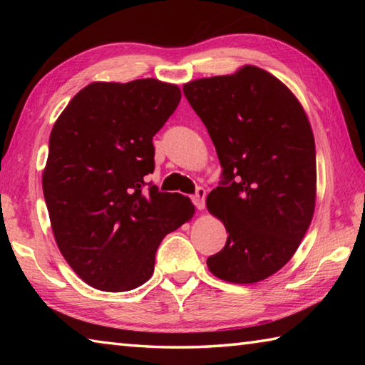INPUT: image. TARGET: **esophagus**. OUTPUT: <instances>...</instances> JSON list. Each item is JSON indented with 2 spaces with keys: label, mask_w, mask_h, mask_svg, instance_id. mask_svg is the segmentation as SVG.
Instances as JSON below:
<instances>
[{
  "label": "esophagus",
  "mask_w": 365,
  "mask_h": 365,
  "mask_svg": "<svg viewBox=\"0 0 365 365\" xmlns=\"http://www.w3.org/2000/svg\"><path fill=\"white\" fill-rule=\"evenodd\" d=\"M205 200H206V190L205 188H197L195 196H193V202L196 205V207L200 209V211L205 209Z\"/></svg>",
  "instance_id": "obj_1"
}]
</instances>
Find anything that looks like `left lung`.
I'll list each match as a JSON object with an SVG mask.
<instances>
[{
    "mask_svg": "<svg viewBox=\"0 0 365 365\" xmlns=\"http://www.w3.org/2000/svg\"><path fill=\"white\" fill-rule=\"evenodd\" d=\"M222 165L207 211L225 225L224 250L207 259L220 280L257 283L298 250L316 209L311 123L288 86L256 66L183 85Z\"/></svg>",
    "mask_w": 365,
    "mask_h": 365,
    "instance_id": "left-lung-1",
    "label": "left lung"
}]
</instances>
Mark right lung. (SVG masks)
<instances>
[{
	"mask_svg": "<svg viewBox=\"0 0 365 365\" xmlns=\"http://www.w3.org/2000/svg\"><path fill=\"white\" fill-rule=\"evenodd\" d=\"M180 98L156 78L93 82L54 122L43 195L61 255L90 287L143 285L163 238L193 217L190 197L143 180L154 170L153 137Z\"/></svg>",
	"mask_w": 365,
	"mask_h": 365,
	"instance_id": "right-lung-1",
	"label": "right lung"
}]
</instances>
